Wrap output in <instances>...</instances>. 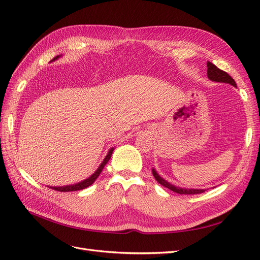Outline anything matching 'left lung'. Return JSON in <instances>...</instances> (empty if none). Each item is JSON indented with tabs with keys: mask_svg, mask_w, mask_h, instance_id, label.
<instances>
[{
	"mask_svg": "<svg viewBox=\"0 0 260 260\" xmlns=\"http://www.w3.org/2000/svg\"><path fill=\"white\" fill-rule=\"evenodd\" d=\"M207 76L210 80L212 81H216V82H225V83H230L233 86H237V83H235L233 78L229 75L226 74L223 70L219 69L216 65L212 64L210 61H207ZM153 176L156 179V181L158 183H160L161 185H164L165 187H168L169 190L174 191L178 194L181 195H194V194H201L203 192H205V190H193V188H181V187H177L175 185L170 184L169 182H167L166 180H164L161 177L158 176L157 174L156 170L153 169Z\"/></svg>",
	"mask_w": 260,
	"mask_h": 260,
	"instance_id": "8db88e82",
	"label": "left lung"
}]
</instances>
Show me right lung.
<instances>
[{
	"label": "right lung",
	"instance_id": "1",
	"mask_svg": "<svg viewBox=\"0 0 260 260\" xmlns=\"http://www.w3.org/2000/svg\"><path fill=\"white\" fill-rule=\"evenodd\" d=\"M59 56H56L55 58H53V60L54 59H56V58H58ZM113 151H114V148H111L109 149V152H108V154H107V156L105 157V159L103 160V162L101 164V166L99 167V169L94 172V174L90 177V178H88V179H85L84 181H82V182H79V183H76V184H74V185H66V186H53V187H51V188H53V190H55V191H59V192H72V191H79V190H83V188H85V187H88V186H90L91 184H93V182L94 181H95L96 179H98V177L101 175V172L103 171V168H104V166L105 165L107 164V161L111 159V157H112V154H113Z\"/></svg>",
	"mask_w": 260,
	"mask_h": 260
}]
</instances>
